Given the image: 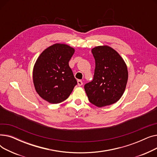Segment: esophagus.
<instances>
[{
	"label": "esophagus",
	"instance_id": "1",
	"mask_svg": "<svg viewBox=\"0 0 157 157\" xmlns=\"http://www.w3.org/2000/svg\"><path fill=\"white\" fill-rule=\"evenodd\" d=\"M78 85L79 86H81V85H83V81H82L81 80H78Z\"/></svg>",
	"mask_w": 157,
	"mask_h": 157
}]
</instances>
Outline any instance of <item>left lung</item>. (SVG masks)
I'll return each mask as SVG.
<instances>
[{"label": "left lung", "instance_id": "obj_1", "mask_svg": "<svg viewBox=\"0 0 157 157\" xmlns=\"http://www.w3.org/2000/svg\"><path fill=\"white\" fill-rule=\"evenodd\" d=\"M95 60L93 80L85 85L89 101L97 107L117 102L125 92L128 80L126 63L117 51L108 46L92 49Z\"/></svg>", "mask_w": 157, "mask_h": 157}]
</instances>
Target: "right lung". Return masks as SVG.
Listing matches in <instances>:
<instances>
[{
    "instance_id": "right-lung-1",
    "label": "right lung",
    "mask_w": 157,
    "mask_h": 157,
    "mask_svg": "<svg viewBox=\"0 0 157 157\" xmlns=\"http://www.w3.org/2000/svg\"><path fill=\"white\" fill-rule=\"evenodd\" d=\"M74 49L56 43L41 53L33 69V81L37 93L51 104L63 102L69 97L77 81L69 65Z\"/></svg>"
}]
</instances>
